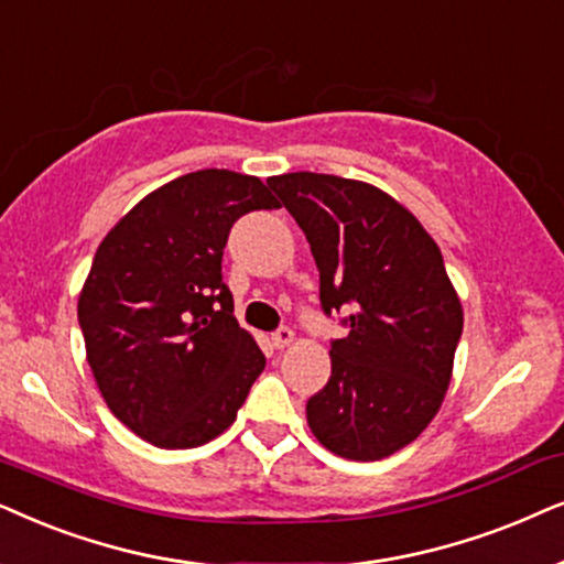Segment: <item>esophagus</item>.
<instances>
[{"label":"esophagus","instance_id":"34e87169","mask_svg":"<svg viewBox=\"0 0 564 564\" xmlns=\"http://www.w3.org/2000/svg\"><path fill=\"white\" fill-rule=\"evenodd\" d=\"M294 340H296V335H294V329H291V327H278L273 333V345L278 350L289 348V345Z\"/></svg>","mask_w":564,"mask_h":564}]
</instances>
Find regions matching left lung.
Returning <instances> with one entry per match:
<instances>
[{"mask_svg":"<svg viewBox=\"0 0 564 564\" xmlns=\"http://www.w3.org/2000/svg\"><path fill=\"white\" fill-rule=\"evenodd\" d=\"M268 185L312 247L322 310L350 312L306 423L343 459H384L425 431L452 381L464 312L438 245L392 195L360 180L289 172Z\"/></svg>","mask_w":564,"mask_h":564,"instance_id":"obj_1","label":"left lung"}]
</instances>
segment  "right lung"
<instances>
[{"label":"right lung","instance_id":"obj_1","mask_svg":"<svg viewBox=\"0 0 564 564\" xmlns=\"http://www.w3.org/2000/svg\"><path fill=\"white\" fill-rule=\"evenodd\" d=\"M260 177L198 170L141 198L97 247L77 314L105 404L139 438L193 448L235 423L265 356L235 319L221 258Z\"/></svg>","mask_w":564,"mask_h":564}]
</instances>
